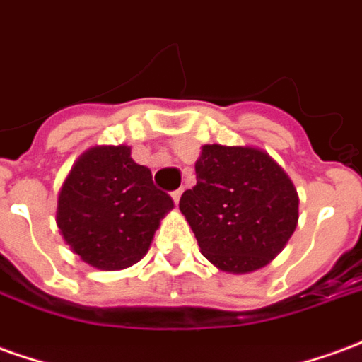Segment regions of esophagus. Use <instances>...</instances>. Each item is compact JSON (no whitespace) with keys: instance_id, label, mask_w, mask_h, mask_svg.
Instances as JSON below:
<instances>
[{"instance_id":"34e87169","label":"esophagus","mask_w":362,"mask_h":362,"mask_svg":"<svg viewBox=\"0 0 362 362\" xmlns=\"http://www.w3.org/2000/svg\"><path fill=\"white\" fill-rule=\"evenodd\" d=\"M180 196H182V188L180 189H174V192H173L174 204H178V202H180Z\"/></svg>"}]
</instances>
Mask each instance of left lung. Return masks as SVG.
Here are the masks:
<instances>
[{"mask_svg":"<svg viewBox=\"0 0 362 362\" xmlns=\"http://www.w3.org/2000/svg\"><path fill=\"white\" fill-rule=\"evenodd\" d=\"M198 184L180 211L202 255L225 272H251L276 257L298 223V194L286 173L251 146L206 145L196 163Z\"/></svg>","mask_w":362,"mask_h":362,"instance_id":"obj_1","label":"left lung"}]
</instances>
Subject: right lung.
<instances>
[{
    "mask_svg": "<svg viewBox=\"0 0 362 362\" xmlns=\"http://www.w3.org/2000/svg\"><path fill=\"white\" fill-rule=\"evenodd\" d=\"M173 198L131 158L129 146H95L70 170L57 223L70 249L95 269H127L148 251Z\"/></svg>",
    "mask_w": 362,
    "mask_h": 362,
    "instance_id": "1",
    "label": "right lung"
}]
</instances>
